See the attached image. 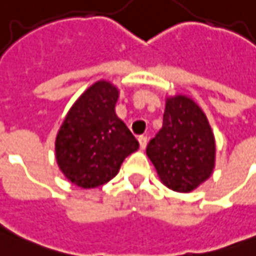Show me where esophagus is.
Masks as SVG:
<instances>
[{"mask_svg": "<svg viewBox=\"0 0 256 256\" xmlns=\"http://www.w3.org/2000/svg\"><path fill=\"white\" fill-rule=\"evenodd\" d=\"M138 142H140V148H142V150H144V148H146V144H148V136H140V138H138Z\"/></svg>", "mask_w": 256, "mask_h": 256, "instance_id": "1", "label": "esophagus"}]
</instances>
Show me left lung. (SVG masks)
<instances>
[{
  "label": "left lung",
  "mask_w": 256,
  "mask_h": 256,
  "mask_svg": "<svg viewBox=\"0 0 256 256\" xmlns=\"http://www.w3.org/2000/svg\"><path fill=\"white\" fill-rule=\"evenodd\" d=\"M146 154L168 187L188 192L206 180L215 160L214 134L206 116L184 96L168 98L164 126L148 142Z\"/></svg>",
  "instance_id": "8db88e82"
}]
</instances>
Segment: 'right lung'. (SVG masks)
<instances>
[{
    "label": "right lung",
    "mask_w": 256,
    "mask_h": 256,
    "mask_svg": "<svg viewBox=\"0 0 256 256\" xmlns=\"http://www.w3.org/2000/svg\"><path fill=\"white\" fill-rule=\"evenodd\" d=\"M118 90L100 81L88 88L68 112L56 140L58 166L84 188L104 184L118 174L124 158L140 148L116 116Z\"/></svg>",
    "instance_id": "obj_1"
}]
</instances>
